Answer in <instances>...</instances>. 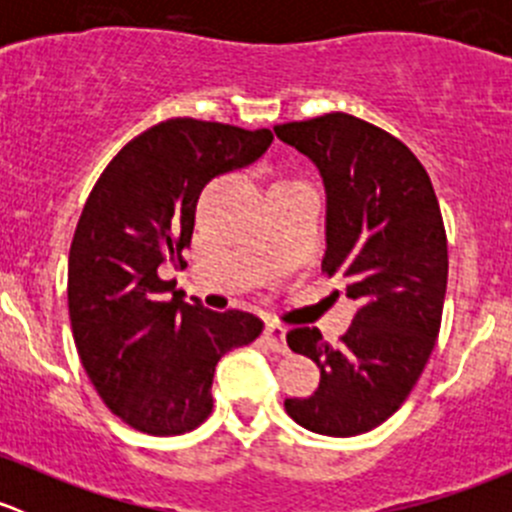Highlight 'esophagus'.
Masks as SVG:
<instances>
[{"label":"esophagus","instance_id":"1","mask_svg":"<svg viewBox=\"0 0 512 512\" xmlns=\"http://www.w3.org/2000/svg\"><path fill=\"white\" fill-rule=\"evenodd\" d=\"M265 339H267V344L272 347V352H277V354H287L289 352V349H287V329L282 327V324H275V322L267 324Z\"/></svg>","mask_w":512,"mask_h":512}]
</instances>
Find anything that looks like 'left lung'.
<instances>
[{"label": "left lung", "instance_id": "8db88e82", "mask_svg": "<svg viewBox=\"0 0 512 512\" xmlns=\"http://www.w3.org/2000/svg\"><path fill=\"white\" fill-rule=\"evenodd\" d=\"M275 133L322 175V270L359 304L339 347L317 327L287 334L289 349L322 376L312 396L287 399L285 411L322 436H359L404 404L436 344L448 280L441 208L414 153L361 118L327 113Z\"/></svg>", "mask_w": 512, "mask_h": 512}]
</instances>
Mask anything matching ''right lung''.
I'll use <instances>...</instances> for the list:
<instances>
[{
	"label": "right lung",
	"instance_id": "1",
	"mask_svg": "<svg viewBox=\"0 0 512 512\" xmlns=\"http://www.w3.org/2000/svg\"><path fill=\"white\" fill-rule=\"evenodd\" d=\"M270 143L267 128L170 118L123 146L86 200L69 252L71 332L103 404L136 431L200 426L218 361L260 337L255 314L188 304L158 270L183 265L205 185Z\"/></svg>",
	"mask_w": 512,
	"mask_h": 512
}]
</instances>
